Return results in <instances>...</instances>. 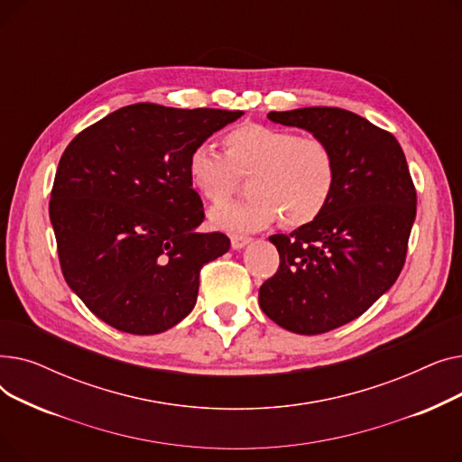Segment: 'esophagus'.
<instances>
[{"instance_id":"esophagus-1","label":"esophagus","mask_w":462,"mask_h":462,"mask_svg":"<svg viewBox=\"0 0 462 462\" xmlns=\"http://www.w3.org/2000/svg\"><path fill=\"white\" fill-rule=\"evenodd\" d=\"M251 241L249 236H241V234H232L230 236V244H232V249H244L247 244Z\"/></svg>"}]
</instances>
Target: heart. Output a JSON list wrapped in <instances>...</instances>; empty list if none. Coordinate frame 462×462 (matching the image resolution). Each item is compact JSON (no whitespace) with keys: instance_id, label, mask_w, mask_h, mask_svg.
<instances>
[{"instance_id":"obj_1","label":"heart","mask_w":462,"mask_h":462,"mask_svg":"<svg viewBox=\"0 0 462 462\" xmlns=\"http://www.w3.org/2000/svg\"><path fill=\"white\" fill-rule=\"evenodd\" d=\"M225 155L206 143L187 157V178L204 200H226L237 189V176H251V197L217 206L209 221L225 230H256L281 218L300 228L319 218L337 185L335 152L320 136L265 124H244L223 138Z\"/></svg>"}]
</instances>
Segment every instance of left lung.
Wrapping results in <instances>:
<instances>
[{
  "label": "left lung",
  "mask_w": 462,
  "mask_h": 462,
  "mask_svg": "<svg viewBox=\"0 0 462 462\" xmlns=\"http://www.w3.org/2000/svg\"><path fill=\"white\" fill-rule=\"evenodd\" d=\"M268 117L324 138L337 157L328 208L292 234L270 237L281 263L258 292L275 324L319 335L361 317L397 281L416 218V187L397 138L365 117L333 106Z\"/></svg>",
  "instance_id": "left-lung-1"
}]
</instances>
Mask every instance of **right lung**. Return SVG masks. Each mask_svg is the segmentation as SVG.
<instances>
[{"label": "right lung", "mask_w": 462, "mask_h": 462, "mask_svg": "<svg viewBox=\"0 0 462 462\" xmlns=\"http://www.w3.org/2000/svg\"><path fill=\"white\" fill-rule=\"evenodd\" d=\"M241 116L138 103L70 140L48 211L61 273L95 317L155 335L192 310L202 265L223 256L230 239L197 230L206 215L187 157Z\"/></svg>", "instance_id": "1"}]
</instances>
